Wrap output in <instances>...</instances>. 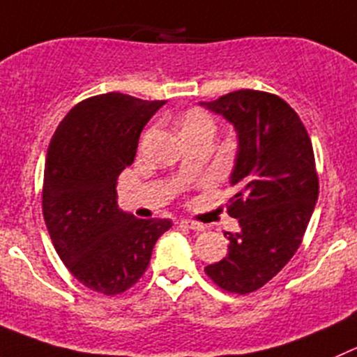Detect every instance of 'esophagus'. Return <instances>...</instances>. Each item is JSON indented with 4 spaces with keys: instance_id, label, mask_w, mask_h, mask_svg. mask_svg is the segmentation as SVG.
<instances>
[{
    "instance_id": "esophagus-1",
    "label": "esophagus",
    "mask_w": 357,
    "mask_h": 357,
    "mask_svg": "<svg viewBox=\"0 0 357 357\" xmlns=\"http://www.w3.org/2000/svg\"><path fill=\"white\" fill-rule=\"evenodd\" d=\"M178 226H181V227H185V229H191V231H203V229H205V227H203L202 224L192 222V220H188V219L178 220Z\"/></svg>"
}]
</instances>
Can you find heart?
<instances>
[{
	"instance_id": "b5f03b06",
	"label": "heart",
	"mask_w": 357,
	"mask_h": 357,
	"mask_svg": "<svg viewBox=\"0 0 357 357\" xmlns=\"http://www.w3.org/2000/svg\"><path fill=\"white\" fill-rule=\"evenodd\" d=\"M213 131H215V122H213L212 115L208 112L192 108L182 119V135H213Z\"/></svg>"
}]
</instances>
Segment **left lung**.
<instances>
[{"label": "left lung", "instance_id": "left-lung-1", "mask_svg": "<svg viewBox=\"0 0 357 357\" xmlns=\"http://www.w3.org/2000/svg\"><path fill=\"white\" fill-rule=\"evenodd\" d=\"M231 122L238 138L227 213L238 219L227 256L206 275L249 294L282 270L300 247L319 196L314 149L296 112L275 94L242 89L199 103Z\"/></svg>", "mask_w": 357, "mask_h": 357}]
</instances>
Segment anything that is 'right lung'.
<instances>
[{
    "label": "right lung",
    "mask_w": 357,
    "mask_h": 357,
    "mask_svg": "<svg viewBox=\"0 0 357 357\" xmlns=\"http://www.w3.org/2000/svg\"><path fill=\"white\" fill-rule=\"evenodd\" d=\"M162 105L121 93L87 98L61 121L47 151L42 206L50 240L71 275L107 296L138 282L172 227L169 219L122 212L115 189Z\"/></svg>",
    "instance_id": "1"
}]
</instances>
